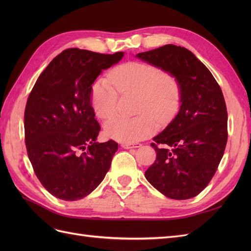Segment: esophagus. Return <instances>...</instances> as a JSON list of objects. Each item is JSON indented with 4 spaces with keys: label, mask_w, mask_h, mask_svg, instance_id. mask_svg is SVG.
Masks as SVG:
<instances>
[{
    "label": "esophagus",
    "mask_w": 251,
    "mask_h": 251,
    "mask_svg": "<svg viewBox=\"0 0 251 251\" xmlns=\"http://www.w3.org/2000/svg\"><path fill=\"white\" fill-rule=\"evenodd\" d=\"M121 147H123L124 149H136V148H139L141 147L140 143H121Z\"/></svg>",
    "instance_id": "obj_1"
}]
</instances>
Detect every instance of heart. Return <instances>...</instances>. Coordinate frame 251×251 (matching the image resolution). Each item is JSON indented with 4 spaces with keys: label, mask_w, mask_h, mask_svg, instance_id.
<instances>
[{
    "label": "heart",
    "mask_w": 251,
    "mask_h": 251,
    "mask_svg": "<svg viewBox=\"0 0 251 251\" xmlns=\"http://www.w3.org/2000/svg\"><path fill=\"white\" fill-rule=\"evenodd\" d=\"M109 79L98 80L92 88L91 100L97 117L107 119L117 110L118 90L121 94L138 95L140 116H115L104 125L109 138L134 143L149 137L157 128L156 119L165 124L174 118L181 102V85L176 75L163 72L148 63L130 62L110 72Z\"/></svg>",
    "instance_id": "1"
}]
</instances>
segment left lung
<instances>
[{
  "label": "left lung",
  "mask_w": 251,
  "mask_h": 251,
  "mask_svg": "<svg viewBox=\"0 0 251 251\" xmlns=\"http://www.w3.org/2000/svg\"><path fill=\"white\" fill-rule=\"evenodd\" d=\"M136 57L176 75L182 92L178 114L151 143L156 160L144 175L168 198L191 199L207 186L224 154L227 110L222 90L184 47L169 44Z\"/></svg>",
  "instance_id": "obj_1"
}]
</instances>
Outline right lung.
<instances>
[{"label": "right lung", "mask_w": 251, "mask_h": 251, "mask_svg": "<svg viewBox=\"0 0 251 251\" xmlns=\"http://www.w3.org/2000/svg\"><path fill=\"white\" fill-rule=\"evenodd\" d=\"M124 55L64 50L42 72L28 97L24 126L29 160L43 186L58 199L88 196L110 170L118 144L96 141L100 126L91 94L102 70Z\"/></svg>", "instance_id": "1"}]
</instances>
